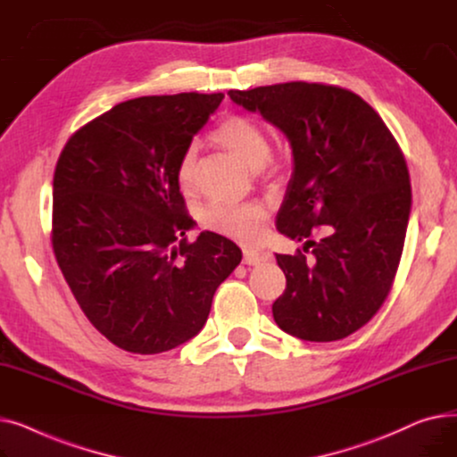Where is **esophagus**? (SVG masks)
Here are the masks:
<instances>
[{
    "mask_svg": "<svg viewBox=\"0 0 457 457\" xmlns=\"http://www.w3.org/2000/svg\"><path fill=\"white\" fill-rule=\"evenodd\" d=\"M267 259V255L262 253V252H257V250H245V265H250V267H253V265H259L261 261H265Z\"/></svg>",
    "mask_w": 457,
    "mask_h": 457,
    "instance_id": "esophagus-1",
    "label": "esophagus"
}]
</instances>
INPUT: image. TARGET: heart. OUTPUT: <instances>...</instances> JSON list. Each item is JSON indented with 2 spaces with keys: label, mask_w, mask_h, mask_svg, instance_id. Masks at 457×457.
Instances as JSON below:
<instances>
[{
  "label": "heart",
  "mask_w": 457,
  "mask_h": 457,
  "mask_svg": "<svg viewBox=\"0 0 457 457\" xmlns=\"http://www.w3.org/2000/svg\"><path fill=\"white\" fill-rule=\"evenodd\" d=\"M212 140L226 150L243 159L248 166L257 168L259 174H272L276 170L274 157L270 155V142L253 118L245 114L224 116L216 129ZM196 161L198 146L188 144L179 155L176 164V179L183 188H190L196 179ZM202 222L205 228L235 238L238 243H255L265 231L267 209L248 202V204H220L214 202L202 209Z\"/></svg>",
  "instance_id": "heart-1"
}]
</instances>
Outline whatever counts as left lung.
<instances>
[{
  "mask_svg": "<svg viewBox=\"0 0 457 457\" xmlns=\"http://www.w3.org/2000/svg\"><path fill=\"white\" fill-rule=\"evenodd\" d=\"M228 94L279 128L293 148L276 226L314 257L276 255L287 287L274 320L303 341L345 339L378 313L398 270L411 211L398 142L363 98L335 85L291 81Z\"/></svg>",
  "mask_w": 457,
  "mask_h": 457,
  "instance_id": "8db88e82",
  "label": "left lung"
}]
</instances>
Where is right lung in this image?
<instances>
[{
  "mask_svg": "<svg viewBox=\"0 0 457 457\" xmlns=\"http://www.w3.org/2000/svg\"><path fill=\"white\" fill-rule=\"evenodd\" d=\"M224 94L142 96L66 142L54 176L52 243L92 326L131 353L198 335L214 291L241 262L229 238L195 226L176 179L183 150Z\"/></svg>",
  "mask_w": 457,
  "mask_h": 457,
  "instance_id": "obj_1",
  "label": "right lung"
}]
</instances>
